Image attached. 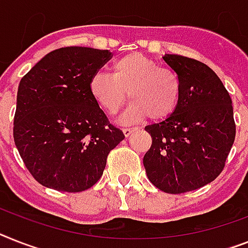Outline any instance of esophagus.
I'll return each mask as SVG.
<instances>
[{"instance_id": "34e87169", "label": "esophagus", "mask_w": 248, "mask_h": 248, "mask_svg": "<svg viewBox=\"0 0 248 248\" xmlns=\"http://www.w3.org/2000/svg\"><path fill=\"white\" fill-rule=\"evenodd\" d=\"M137 129H138V128H124V129H123V133H124V136H125V137H129L133 132H136Z\"/></svg>"}]
</instances>
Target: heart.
Returning a JSON list of instances; mask_svg holds the SVG:
<instances>
[{"mask_svg":"<svg viewBox=\"0 0 248 248\" xmlns=\"http://www.w3.org/2000/svg\"><path fill=\"white\" fill-rule=\"evenodd\" d=\"M89 91L109 115L118 114L129 96L132 104L123 115V122H138L147 116L161 122L177 110L183 86L173 69L158 67L140 53H129L112 63L111 77L102 73L92 76Z\"/></svg>","mask_w":248,"mask_h":248,"instance_id":"b5f03b06","label":"heart"}]
</instances>
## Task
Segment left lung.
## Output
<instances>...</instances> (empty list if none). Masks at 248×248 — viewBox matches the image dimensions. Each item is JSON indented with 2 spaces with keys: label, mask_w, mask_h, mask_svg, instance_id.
Wrapping results in <instances>:
<instances>
[{
  "label": "left lung",
  "mask_w": 248,
  "mask_h": 248,
  "mask_svg": "<svg viewBox=\"0 0 248 248\" xmlns=\"http://www.w3.org/2000/svg\"><path fill=\"white\" fill-rule=\"evenodd\" d=\"M162 58L179 75L183 92L172 116L144 128L152 146L143 165L157 189L187 193L212 183L224 169L236 137L232 100L204 63L176 54Z\"/></svg>",
  "instance_id": "left-lung-1"
}]
</instances>
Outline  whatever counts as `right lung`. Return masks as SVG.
I'll use <instances>...</instances> for the list:
<instances>
[{"mask_svg": "<svg viewBox=\"0 0 248 248\" xmlns=\"http://www.w3.org/2000/svg\"><path fill=\"white\" fill-rule=\"evenodd\" d=\"M110 50L65 46L20 81L14 140L32 177L49 189L79 193L95 185L111 149L125 138L92 99L89 82Z\"/></svg>", "mask_w": 248, "mask_h": 248, "instance_id": "right-lung-1", "label": "right lung"}]
</instances>
